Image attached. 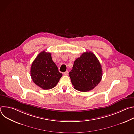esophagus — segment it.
Returning a JSON list of instances; mask_svg holds the SVG:
<instances>
[{"label": "esophagus", "instance_id": "34e87169", "mask_svg": "<svg viewBox=\"0 0 134 134\" xmlns=\"http://www.w3.org/2000/svg\"><path fill=\"white\" fill-rule=\"evenodd\" d=\"M64 74L65 75H67L68 74V71H65V72H64Z\"/></svg>", "mask_w": 134, "mask_h": 134}]
</instances>
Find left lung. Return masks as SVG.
<instances>
[{"mask_svg":"<svg viewBox=\"0 0 134 134\" xmlns=\"http://www.w3.org/2000/svg\"><path fill=\"white\" fill-rule=\"evenodd\" d=\"M69 77L75 89L83 92L89 91L102 79L101 65L93 52H84L74 62Z\"/></svg>","mask_w":134,"mask_h":134,"instance_id":"1","label":"left lung"}]
</instances>
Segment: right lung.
I'll list each match as a JSON object with an SVG mask.
<instances>
[{
    "label": "right lung",
    "instance_id": "add662e5",
    "mask_svg": "<svg viewBox=\"0 0 134 134\" xmlns=\"http://www.w3.org/2000/svg\"><path fill=\"white\" fill-rule=\"evenodd\" d=\"M31 76L33 82L43 90H50L56 86L63 76L53 62L51 53L41 52L31 67Z\"/></svg>",
    "mask_w": 134,
    "mask_h": 134
}]
</instances>
